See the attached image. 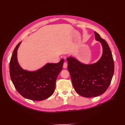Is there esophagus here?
Instances as JSON below:
<instances>
[{"mask_svg":"<svg viewBox=\"0 0 125 125\" xmlns=\"http://www.w3.org/2000/svg\"><path fill=\"white\" fill-rule=\"evenodd\" d=\"M67 66H68V64H67V63H66V62H64V64H63V68H65V69L67 68Z\"/></svg>","mask_w":125,"mask_h":125,"instance_id":"1","label":"esophagus"}]
</instances>
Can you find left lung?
Here are the masks:
<instances>
[{"label": "left lung", "mask_w": 125, "mask_h": 125, "mask_svg": "<svg viewBox=\"0 0 125 125\" xmlns=\"http://www.w3.org/2000/svg\"><path fill=\"white\" fill-rule=\"evenodd\" d=\"M95 40L103 48L102 57L96 63L84 64L73 56L68 57V69L76 92L82 96L91 98L103 94L109 86L115 70L113 56L105 40L94 31Z\"/></svg>", "instance_id": "1"}]
</instances>
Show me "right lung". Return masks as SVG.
Wrapping results in <instances>:
<instances>
[{"instance_id": "1", "label": "right lung", "mask_w": 125, "mask_h": 125, "mask_svg": "<svg viewBox=\"0 0 125 125\" xmlns=\"http://www.w3.org/2000/svg\"><path fill=\"white\" fill-rule=\"evenodd\" d=\"M21 43L15 48L10 63L12 83L18 92L25 98L36 101L46 99L54 92L56 81L62 69L64 60L57 63H47L35 71L25 70L19 64L17 58V50Z\"/></svg>"}]
</instances>
